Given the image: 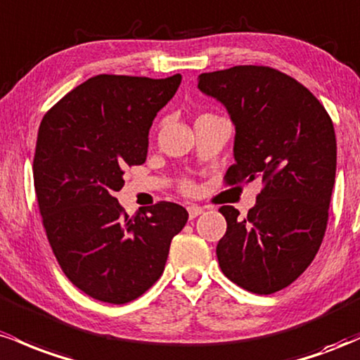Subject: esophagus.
<instances>
[{
    "mask_svg": "<svg viewBox=\"0 0 360 360\" xmlns=\"http://www.w3.org/2000/svg\"><path fill=\"white\" fill-rule=\"evenodd\" d=\"M187 211H188V216H191V219H193V217L200 216V214L204 212V209L199 207V205H188Z\"/></svg>",
    "mask_w": 360,
    "mask_h": 360,
    "instance_id": "34e87169",
    "label": "esophagus"
}]
</instances>
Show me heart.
<instances>
[{"label": "heart", "mask_w": 360, "mask_h": 360, "mask_svg": "<svg viewBox=\"0 0 360 360\" xmlns=\"http://www.w3.org/2000/svg\"><path fill=\"white\" fill-rule=\"evenodd\" d=\"M187 187H188V185H187Z\"/></svg>", "instance_id": "obj_1"}]
</instances>
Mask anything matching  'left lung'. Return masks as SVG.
Masks as SVG:
<instances>
[{"instance_id":"obj_1","label":"left lung","mask_w":360,"mask_h":360,"mask_svg":"<svg viewBox=\"0 0 360 360\" xmlns=\"http://www.w3.org/2000/svg\"><path fill=\"white\" fill-rule=\"evenodd\" d=\"M199 90L234 124V165L226 181L264 188L245 217L231 205L216 253L223 274L255 294L288 288L320 250L337 169L332 119L308 88L267 66L202 72Z\"/></svg>"}]
</instances>
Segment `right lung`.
I'll return each instance as SVG.
<instances>
[{
	"instance_id": "obj_1",
	"label": "right lung",
	"mask_w": 360,
	"mask_h": 360,
	"mask_svg": "<svg viewBox=\"0 0 360 360\" xmlns=\"http://www.w3.org/2000/svg\"><path fill=\"white\" fill-rule=\"evenodd\" d=\"M180 82L93 76L40 122L34 185L47 240L66 277L93 300L126 304L146 292L187 223L173 202L127 216L115 199L124 169L146 161L153 120Z\"/></svg>"
}]
</instances>
